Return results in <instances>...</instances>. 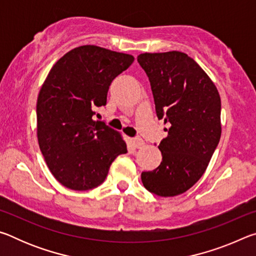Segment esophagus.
<instances>
[{
	"label": "esophagus",
	"mask_w": 256,
	"mask_h": 256,
	"mask_svg": "<svg viewBox=\"0 0 256 256\" xmlns=\"http://www.w3.org/2000/svg\"><path fill=\"white\" fill-rule=\"evenodd\" d=\"M131 144H132V146H134V148L136 149H142L144 146V140H142V138H131Z\"/></svg>",
	"instance_id": "1"
}]
</instances>
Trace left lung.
<instances>
[{"label":"left lung","instance_id":"left-lung-1","mask_svg":"<svg viewBox=\"0 0 256 256\" xmlns=\"http://www.w3.org/2000/svg\"><path fill=\"white\" fill-rule=\"evenodd\" d=\"M138 62L149 78L158 118L170 125L158 146L162 162L142 172V183L156 196H180L204 174L219 144V92L201 66L182 52L140 54Z\"/></svg>","mask_w":256,"mask_h":256}]
</instances>
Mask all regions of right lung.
Listing matches in <instances>:
<instances>
[{
	"label": "right lung",
	"instance_id": "obj_1",
	"mask_svg": "<svg viewBox=\"0 0 256 256\" xmlns=\"http://www.w3.org/2000/svg\"><path fill=\"white\" fill-rule=\"evenodd\" d=\"M133 60L130 54L84 45L50 68L37 99V138L50 172L66 188H97L115 158L128 152L122 136L94 120V110L106 105L112 81Z\"/></svg>",
	"mask_w": 256,
	"mask_h": 256
}]
</instances>
